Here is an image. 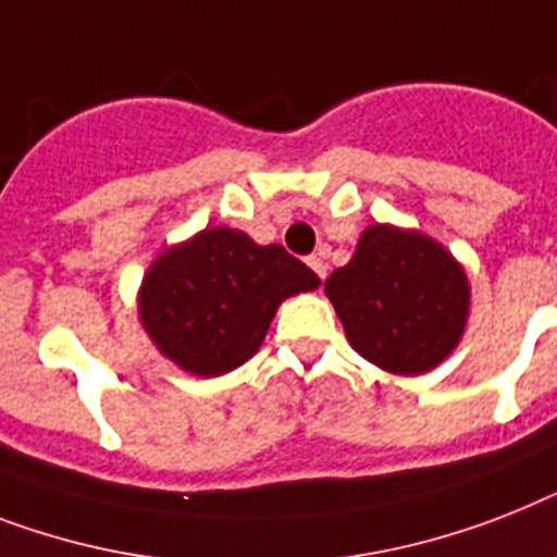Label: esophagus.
<instances>
[{
	"label": "esophagus",
	"instance_id": "esophagus-1",
	"mask_svg": "<svg viewBox=\"0 0 557 557\" xmlns=\"http://www.w3.org/2000/svg\"><path fill=\"white\" fill-rule=\"evenodd\" d=\"M306 263H309V269L314 271V274H318L320 280H325V260L320 255H311L309 260H306Z\"/></svg>",
	"mask_w": 557,
	"mask_h": 557
}]
</instances>
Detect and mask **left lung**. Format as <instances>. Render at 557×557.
Instances as JSON below:
<instances>
[{"label":"left lung","mask_w":557,"mask_h":557,"mask_svg":"<svg viewBox=\"0 0 557 557\" xmlns=\"http://www.w3.org/2000/svg\"><path fill=\"white\" fill-rule=\"evenodd\" d=\"M325 294L351 349L392 374L432 372L467 329L463 265L437 239L395 225H369Z\"/></svg>","instance_id":"8db88e82"}]
</instances>
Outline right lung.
Listing matches in <instances>:
<instances>
[{"label": "right lung", "mask_w": 557, "mask_h": 557, "mask_svg": "<svg viewBox=\"0 0 557 557\" xmlns=\"http://www.w3.org/2000/svg\"><path fill=\"white\" fill-rule=\"evenodd\" d=\"M318 286L283 246L216 225L153 260L139 286V323L183 372L216 377L257 355L280 302Z\"/></svg>", "instance_id": "add662e5"}]
</instances>
